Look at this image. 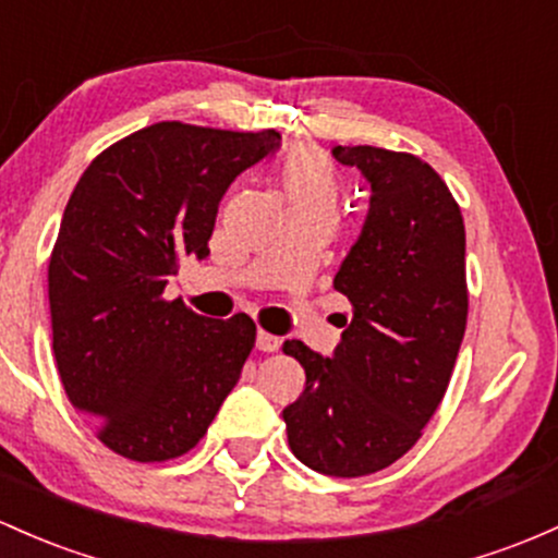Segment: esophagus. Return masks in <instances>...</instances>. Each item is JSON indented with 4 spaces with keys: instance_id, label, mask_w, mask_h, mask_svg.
<instances>
[{
    "instance_id": "esophagus-1",
    "label": "esophagus",
    "mask_w": 558,
    "mask_h": 558,
    "mask_svg": "<svg viewBox=\"0 0 558 558\" xmlns=\"http://www.w3.org/2000/svg\"><path fill=\"white\" fill-rule=\"evenodd\" d=\"M278 347H280L278 336L267 333V330H259V333H256V349H259V352H275Z\"/></svg>"
}]
</instances>
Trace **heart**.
<instances>
[{
    "label": "heart",
    "instance_id": "1",
    "mask_svg": "<svg viewBox=\"0 0 558 558\" xmlns=\"http://www.w3.org/2000/svg\"><path fill=\"white\" fill-rule=\"evenodd\" d=\"M280 193L289 209L339 214V177L323 153L312 148H296L283 158L278 169Z\"/></svg>",
    "mask_w": 558,
    "mask_h": 558
}]
</instances>
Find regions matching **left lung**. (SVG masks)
<instances>
[{"mask_svg":"<svg viewBox=\"0 0 558 558\" xmlns=\"http://www.w3.org/2000/svg\"><path fill=\"white\" fill-rule=\"evenodd\" d=\"M371 185L368 214L333 278L354 315L333 354L286 341L307 373L283 410L293 456L328 476L387 469L418 442L466 330V230L448 185L421 158L336 145Z\"/></svg>","mask_w":558,"mask_h":558,"instance_id":"1","label":"left lung"}]
</instances>
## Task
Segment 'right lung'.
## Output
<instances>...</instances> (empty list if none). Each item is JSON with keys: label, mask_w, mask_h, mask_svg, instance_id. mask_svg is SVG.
Wrapping results in <instances>:
<instances>
[{"label": "right lung", "mask_w": 558, "mask_h": 558, "mask_svg": "<svg viewBox=\"0 0 558 558\" xmlns=\"http://www.w3.org/2000/svg\"><path fill=\"white\" fill-rule=\"evenodd\" d=\"M280 134L161 121L89 163L50 259L60 381L97 437L140 463L198 445L241 378L256 326L209 320L161 296L182 256L206 259L219 201Z\"/></svg>", "instance_id": "add662e5"}]
</instances>
